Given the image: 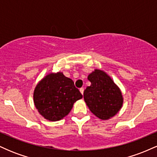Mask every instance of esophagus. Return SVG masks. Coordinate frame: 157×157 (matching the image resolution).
Instances as JSON below:
<instances>
[{
    "label": "esophagus",
    "instance_id": "obj_1",
    "mask_svg": "<svg viewBox=\"0 0 157 157\" xmlns=\"http://www.w3.org/2000/svg\"><path fill=\"white\" fill-rule=\"evenodd\" d=\"M80 93L82 94H83V92H84V89H83V88H80Z\"/></svg>",
    "mask_w": 157,
    "mask_h": 157
}]
</instances>
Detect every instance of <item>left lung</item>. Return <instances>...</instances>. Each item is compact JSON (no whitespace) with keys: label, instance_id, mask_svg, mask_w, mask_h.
<instances>
[{"label":"left lung","instance_id":"8db88e82","mask_svg":"<svg viewBox=\"0 0 157 157\" xmlns=\"http://www.w3.org/2000/svg\"><path fill=\"white\" fill-rule=\"evenodd\" d=\"M91 86L84 91L86 105L95 116L108 120L117 114L122 108L123 98L118 86L105 72L99 69L88 76Z\"/></svg>","mask_w":157,"mask_h":157}]
</instances>
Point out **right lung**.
<instances>
[{"instance_id":"1","label":"right lung","mask_w":157,"mask_h":157,"mask_svg":"<svg viewBox=\"0 0 157 157\" xmlns=\"http://www.w3.org/2000/svg\"><path fill=\"white\" fill-rule=\"evenodd\" d=\"M33 97L36 109L45 119L58 121L68 114L82 95L71 79L57 72L48 74L40 81Z\"/></svg>"}]
</instances>
